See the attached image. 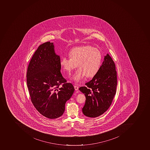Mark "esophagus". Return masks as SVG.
Listing matches in <instances>:
<instances>
[{"instance_id":"34e87169","label":"esophagus","mask_w":150,"mask_h":150,"mask_svg":"<svg viewBox=\"0 0 150 150\" xmlns=\"http://www.w3.org/2000/svg\"><path fill=\"white\" fill-rule=\"evenodd\" d=\"M74 89H75V90H76V91H77V90H78V88H79V87H78V86H74Z\"/></svg>"}]
</instances>
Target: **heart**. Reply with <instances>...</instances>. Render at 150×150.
Listing matches in <instances>:
<instances>
[{
	"instance_id": "obj_1",
	"label": "heart",
	"mask_w": 150,
	"mask_h": 150,
	"mask_svg": "<svg viewBox=\"0 0 150 150\" xmlns=\"http://www.w3.org/2000/svg\"><path fill=\"white\" fill-rule=\"evenodd\" d=\"M69 58L63 57L60 65L64 70L71 73L77 67L78 69L72 77L78 83L85 76L92 78L99 70L102 61V54L97 48L90 45L76 47L70 51Z\"/></svg>"
}]
</instances>
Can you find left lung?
Here are the masks:
<instances>
[{"label":"left lung","instance_id":"8db88e82","mask_svg":"<svg viewBox=\"0 0 150 150\" xmlns=\"http://www.w3.org/2000/svg\"><path fill=\"white\" fill-rule=\"evenodd\" d=\"M117 72L115 64L108 54L97 74L80 91L86 96V103L82 109L83 115L96 117L105 112L110 107L116 94Z\"/></svg>","mask_w":150,"mask_h":150}]
</instances>
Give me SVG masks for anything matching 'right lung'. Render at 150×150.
Returning a JSON list of instances; mask_svg holds the SVG:
<instances>
[{
	"mask_svg": "<svg viewBox=\"0 0 150 150\" xmlns=\"http://www.w3.org/2000/svg\"><path fill=\"white\" fill-rule=\"evenodd\" d=\"M60 58L53 43L39 45L28 66L27 82L31 101L39 113L49 119L63 115L65 103L74 91L61 73ZM61 85V86H60Z\"/></svg>",
	"mask_w": 150,
	"mask_h": 150,
	"instance_id": "obj_1",
	"label": "right lung"
}]
</instances>
